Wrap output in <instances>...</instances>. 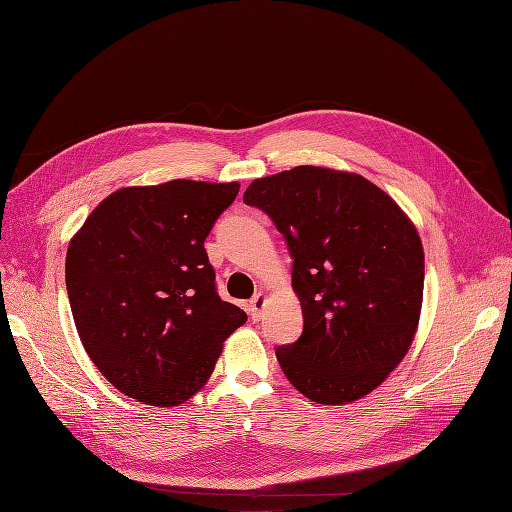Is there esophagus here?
<instances>
[{
  "label": "esophagus",
  "mask_w": 512,
  "mask_h": 512,
  "mask_svg": "<svg viewBox=\"0 0 512 512\" xmlns=\"http://www.w3.org/2000/svg\"><path fill=\"white\" fill-rule=\"evenodd\" d=\"M265 303H267V299H265V294H261V292L255 294V297L249 301V315H251L253 321H259V319H261V313H263Z\"/></svg>",
  "instance_id": "1"
}]
</instances>
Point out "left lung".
<instances>
[{"label": "left lung", "instance_id": "left-lung-1", "mask_svg": "<svg viewBox=\"0 0 512 512\" xmlns=\"http://www.w3.org/2000/svg\"><path fill=\"white\" fill-rule=\"evenodd\" d=\"M270 215L292 259L303 334L276 348L288 382L321 405L378 388L407 355L423 299V247L411 220L359 174L299 166L242 197Z\"/></svg>", "mask_w": 512, "mask_h": 512}]
</instances>
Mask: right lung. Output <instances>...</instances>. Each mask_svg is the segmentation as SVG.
I'll use <instances>...</instances> for the list:
<instances>
[{"label":"right lung","mask_w":512,"mask_h":512,"mask_svg":"<svg viewBox=\"0 0 512 512\" xmlns=\"http://www.w3.org/2000/svg\"><path fill=\"white\" fill-rule=\"evenodd\" d=\"M238 182L120 188L70 240L66 288L97 369L153 407L191 398L247 313L220 299L203 247Z\"/></svg>","instance_id":"add662e5"}]
</instances>
